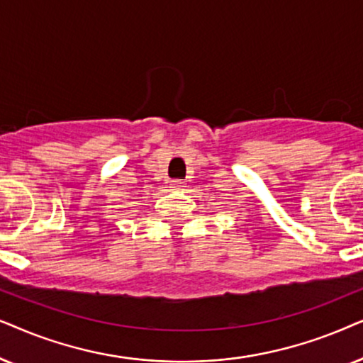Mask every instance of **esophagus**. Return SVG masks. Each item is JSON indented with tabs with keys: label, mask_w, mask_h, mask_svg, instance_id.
Returning a JSON list of instances; mask_svg holds the SVG:
<instances>
[{
	"label": "esophagus",
	"mask_w": 363,
	"mask_h": 363,
	"mask_svg": "<svg viewBox=\"0 0 363 363\" xmlns=\"http://www.w3.org/2000/svg\"><path fill=\"white\" fill-rule=\"evenodd\" d=\"M186 182L184 181H179V179H176V181L171 182V189L174 191H184L186 189Z\"/></svg>",
	"instance_id": "34e87169"
}]
</instances>
